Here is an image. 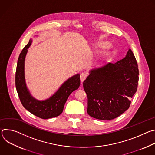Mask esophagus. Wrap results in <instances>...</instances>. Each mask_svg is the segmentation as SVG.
<instances>
[{"label": "esophagus", "instance_id": "34e87169", "mask_svg": "<svg viewBox=\"0 0 155 155\" xmlns=\"http://www.w3.org/2000/svg\"><path fill=\"white\" fill-rule=\"evenodd\" d=\"M87 77V74L86 73H82L80 74V80L81 82H83Z\"/></svg>", "mask_w": 155, "mask_h": 155}]
</instances>
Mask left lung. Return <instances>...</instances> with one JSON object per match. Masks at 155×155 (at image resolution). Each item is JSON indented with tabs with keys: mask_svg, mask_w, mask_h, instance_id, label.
<instances>
[{
	"mask_svg": "<svg viewBox=\"0 0 155 155\" xmlns=\"http://www.w3.org/2000/svg\"><path fill=\"white\" fill-rule=\"evenodd\" d=\"M138 81V65L130 49L123 59L92 70L83 81L88 115L101 120L118 117L129 108Z\"/></svg>",
	"mask_w": 155,
	"mask_h": 155,
	"instance_id": "left-lung-1",
	"label": "left lung"
}]
</instances>
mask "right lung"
Instances as JSON below:
<instances>
[{
	"label": "right lung",
	"mask_w": 155,
	"mask_h": 155,
	"mask_svg": "<svg viewBox=\"0 0 155 155\" xmlns=\"http://www.w3.org/2000/svg\"><path fill=\"white\" fill-rule=\"evenodd\" d=\"M31 43L32 40H30L21 51L18 59L15 74L16 91L22 105L29 112L41 119L54 118L62 114L68 97L79 87L80 85V75L77 74L68 79L50 99L42 101L35 99L27 89L24 72L25 56Z\"/></svg>",
	"instance_id": "right-lung-1"
}]
</instances>
